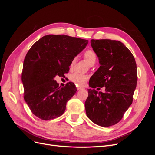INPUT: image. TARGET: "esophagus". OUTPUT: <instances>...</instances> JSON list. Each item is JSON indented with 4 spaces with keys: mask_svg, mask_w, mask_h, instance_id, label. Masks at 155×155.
<instances>
[{
    "mask_svg": "<svg viewBox=\"0 0 155 155\" xmlns=\"http://www.w3.org/2000/svg\"><path fill=\"white\" fill-rule=\"evenodd\" d=\"M84 87L81 86H78L77 87V90H81V89H83Z\"/></svg>",
    "mask_w": 155,
    "mask_h": 155,
    "instance_id": "esophagus-1",
    "label": "esophagus"
}]
</instances>
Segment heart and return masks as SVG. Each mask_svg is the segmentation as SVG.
<instances>
[{
  "mask_svg": "<svg viewBox=\"0 0 155 155\" xmlns=\"http://www.w3.org/2000/svg\"><path fill=\"white\" fill-rule=\"evenodd\" d=\"M84 58L87 61L88 64L92 66L95 64L96 61V53L92 50H87L85 53H84ZM76 59L74 58L71 62V65L70 66L72 67L74 64L76 62ZM88 77L86 75H84L82 74H79V73H74L71 75L70 79L72 82L78 85H83L85 84L86 80L87 79Z\"/></svg>",
  "mask_w": 155,
  "mask_h": 155,
  "instance_id": "obj_1",
  "label": "heart"
}]
</instances>
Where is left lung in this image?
<instances>
[{"label": "left lung", "instance_id": "left-lung-1", "mask_svg": "<svg viewBox=\"0 0 155 155\" xmlns=\"http://www.w3.org/2000/svg\"><path fill=\"white\" fill-rule=\"evenodd\" d=\"M91 43L100 67L89 81L93 89H88L85 110L92 122L105 127L118 123L132 104L138 79L137 64L132 53L119 41L92 39ZM103 86L104 93L93 89Z\"/></svg>", "mask_w": 155, "mask_h": 155}]
</instances>
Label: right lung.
Returning <instances> with one entry per match:
<instances>
[{
	"label": "right lung",
	"mask_w": 155,
	"mask_h": 155,
	"mask_svg": "<svg viewBox=\"0 0 155 155\" xmlns=\"http://www.w3.org/2000/svg\"><path fill=\"white\" fill-rule=\"evenodd\" d=\"M88 40L65 35H47L32 45L23 63L24 99L31 112L43 120L61 116L76 93L72 82L60 88L55 76L69 71L72 61L85 49Z\"/></svg>",
	"instance_id": "right-lung-1"
}]
</instances>
